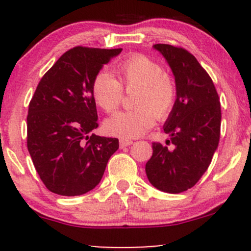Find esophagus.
<instances>
[{"label":"esophagus","mask_w":251,"mask_h":251,"mask_svg":"<svg viewBox=\"0 0 251 251\" xmlns=\"http://www.w3.org/2000/svg\"><path fill=\"white\" fill-rule=\"evenodd\" d=\"M120 143V148H126V146H129L133 144V140L131 139H125V138H122V139L119 140Z\"/></svg>","instance_id":"esophagus-1"}]
</instances>
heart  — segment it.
I'll list each match as a JSON object with an SVG mask.
<instances>
[{
  "label": "heart",
  "mask_w": 251,
  "mask_h": 251,
  "mask_svg": "<svg viewBox=\"0 0 251 251\" xmlns=\"http://www.w3.org/2000/svg\"><path fill=\"white\" fill-rule=\"evenodd\" d=\"M118 80L107 72H100L92 82V94L100 108L112 113L119 107L124 88L134 89L133 106L118 112L105 122L109 134L127 139L143 135L154 125L155 119L169 117L177 100L175 79L154 60L133 54L116 66Z\"/></svg>",
  "instance_id": "1"
}]
</instances>
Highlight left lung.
<instances>
[{
	"mask_svg": "<svg viewBox=\"0 0 251 251\" xmlns=\"http://www.w3.org/2000/svg\"><path fill=\"white\" fill-rule=\"evenodd\" d=\"M153 48L174 73L177 100L164 125L170 140L166 145L152 143L145 171L154 188L179 194L191 189L211 163L220 142L221 102L211 77L191 53L165 43Z\"/></svg>",
	"mask_w": 251,
	"mask_h": 251,
	"instance_id": "obj_1",
	"label": "left lung"
}]
</instances>
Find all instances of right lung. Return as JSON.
Segmentation results:
<instances>
[{"instance_id":"1","label":"right lung","mask_w":251,"mask_h":251,"mask_svg":"<svg viewBox=\"0 0 251 251\" xmlns=\"http://www.w3.org/2000/svg\"><path fill=\"white\" fill-rule=\"evenodd\" d=\"M122 48L77 47L62 54L37 85L27 117V148L50 191L80 196L101 180L117 138L92 133L98 126L92 82Z\"/></svg>"}]
</instances>
